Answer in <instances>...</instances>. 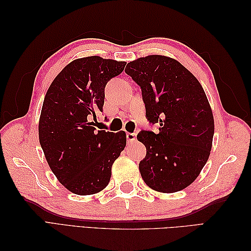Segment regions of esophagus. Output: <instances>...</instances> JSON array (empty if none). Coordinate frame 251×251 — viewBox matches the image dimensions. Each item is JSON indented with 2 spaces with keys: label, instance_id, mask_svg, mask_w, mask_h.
Returning <instances> with one entry per match:
<instances>
[{
  "label": "esophagus",
  "instance_id": "obj_1",
  "mask_svg": "<svg viewBox=\"0 0 251 251\" xmlns=\"http://www.w3.org/2000/svg\"><path fill=\"white\" fill-rule=\"evenodd\" d=\"M126 138H127V141H128V143H131L136 140L137 135L135 134V132H127Z\"/></svg>",
  "mask_w": 251,
  "mask_h": 251
}]
</instances>
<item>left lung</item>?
<instances>
[{
  "label": "left lung",
  "mask_w": 251,
  "mask_h": 251,
  "mask_svg": "<svg viewBox=\"0 0 251 251\" xmlns=\"http://www.w3.org/2000/svg\"><path fill=\"white\" fill-rule=\"evenodd\" d=\"M125 72L141 89L147 120L159 124L157 134L137 136L147 149L141 177L157 192L183 190L199 177L211 150L214 116L204 89L188 69L165 56L139 58Z\"/></svg>",
  "instance_id": "1"
}]
</instances>
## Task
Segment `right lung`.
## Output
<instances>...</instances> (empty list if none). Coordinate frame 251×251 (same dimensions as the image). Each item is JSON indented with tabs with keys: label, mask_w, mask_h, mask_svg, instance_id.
Instances as JSON below:
<instances>
[{
	"label": "right lung",
	"mask_w": 251,
	"mask_h": 251,
	"mask_svg": "<svg viewBox=\"0 0 251 251\" xmlns=\"http://www.w3.org/2000/svg\"><path fill=\"white\" fill-rule=\"evenodd\" d=\"M126 62L98 56L72 61L47 90L39 137L46 161L60 183L77 195L98 193L109 184L111 168L126 146L124 131L96 130L104 88Z\"/></svg>",
	"instance_id": "obj_1"
}]
</instances>
